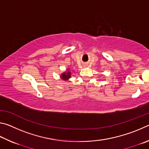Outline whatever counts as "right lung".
I'll return each instance as SVG.
<instances>
[{
    "label": "right lung",
    "mask_w": 149,
    "mask_h": 149,
    "mask_svg": "<svg viewBox=\"0 0 149 149\" xmlns=\"http://www.w3.org/2000/svg\"><path fill=\"white\" fill-rule=\"evenodd\" d=\"M61 78L62 79H63L65 80H67V79H69V78H70V72H67V73L64 72L63 74H62Z\"/></svg>",
    "instance_id": "obj_1"
}]
</instances>
